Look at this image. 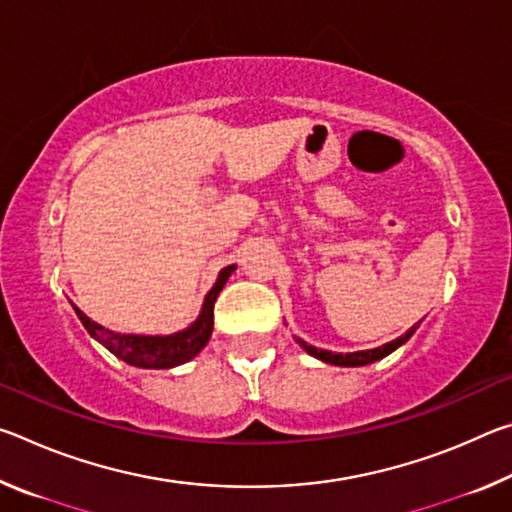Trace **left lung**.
I'll return each mask as SVG.
<instances>
[{
  "label": "left lung",
  "instance_id": "left-lung-1",
  "mask_svg": "<svg viewBox=\"0 0 512 512\" xmlns=\"http://www.w3.org/2000/svg\"><path fill=\"white\" fill-rule=\"evenodd\" d=\"M415 327H418V325H413V327L409 329V332L400 336V339H395V341H391V343L381 345V348H375V350H363V352H350V354L318 350V348H314V345H307L305 341H300V339H298V343H300L302 348H305V350L311 354V357H316V359H320V361H325V363H334V366L357 368V366H366V363H372V361H377V359H384L386 354H391L393 350L400 348V345H402L404 341H409V339H411V334L415 332Z\"/></svg>",
  "mask_w": 512,
  "mask_h": 512
}]
</instances>
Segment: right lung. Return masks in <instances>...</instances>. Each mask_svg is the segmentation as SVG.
Here are the masks:
<instances>
[{"mask_svg":"<svg viewBox=\"0 0 512 512\" xmlns=\"http://www.w3.org/2000/svg\"><path fill=\"white\" fill-rule=\"evenodd\" d=\"M235 268L237 266H225L219 273V280H216L212 291L205 296L203 311L201 316L196 318V323L192 327H187L185 332H178L171 336L117 334L94 323V320L85 316L79 307L74 309H76V316L81 318L83 327L88 329L92 339H97L101 345H106V348L121 361L131 363V366H137V368H155V370L173 368L189 359H194L196 354L205 348V343L210 341L212 327H214L216 296H219V291L223 289V284L228 282V277L232 275Z\"/></svg>","mask_w":512,"mask_h":512,"instance_id":"add662e5","label":"right lung"}]
</instances>
